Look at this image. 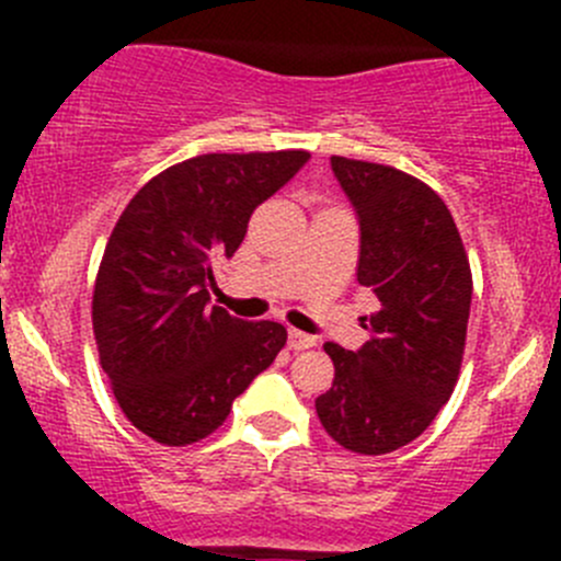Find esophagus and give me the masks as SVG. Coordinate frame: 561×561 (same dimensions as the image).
<instances>
[{
  "label": "esophagus",
  "instance_id": "esophagus-1",
  "mask_svg": "<svg viewBox=\"0 0 561 561\" xmlns=\"http://www.w3.org/2000/svg\"><path fill=\"white\" fill-rule=\"evenodd\" d=\"M287 339H290V350H309L317 344L314 336H309V333H304V331H296V328H290V331H287Z\"/></svg>",
  "mask_w": 561,
  "mask_h": 561
}]
</instances>
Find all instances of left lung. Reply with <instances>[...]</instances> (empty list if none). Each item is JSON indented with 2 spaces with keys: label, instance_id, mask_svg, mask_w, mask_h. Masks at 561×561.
<instances>
[{
  "label": "left lung",
  "instance_id": "1",
  "mask_svg": "<svg viewBox=\"0 0 561 561\" xmlns=\"http://www.w3.org/2000/svg\"><path fill=\"white\" fill-rule=\"evenodd\" d=\"M360 225L358 282L380 309L353 353L325 342L333 386L317 417L333 443L382 456L421 437L454 393L467 344L472 271L443 197L415 175L331 157Z\"/></svg>",
  "mask_w": 561,
  "mask_h": 561
}]
</instances>
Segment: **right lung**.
<instances>
[{"label":"right lung","mask_w":561,"mask_h":561,"mask_svg":"<svg viewBox=\"0 0 561 561\" xmlns=\"http://www.w3.org/2000/svg\"><path fill=\"white\" fill-rule=\"evenodd\" d=\"M309 151L201 154L140 186L107 239L92 325L113 396L138 432L192 445L285 347V325L211 307V260L233 257L249 217Z\"/></svg>","instance_id":"right-lung-1"}]
</instances>
